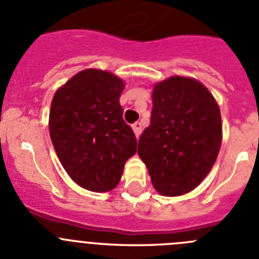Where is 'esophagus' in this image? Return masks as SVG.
I'll list each match as a JSON object with an SVG mask.
<instances>
[{"label":"esophagus","instance_id":"1","mask_svg":"<svg viewBox=\"0 0 259 259\" xmlns=\"http://www.w3.org/2000/svg\"><path fill=\"white\" fill-rule=\"evenodd\" d=\"M133 130H134V134H136L137 138H139L141 133H142V125H141V122L134 123V125H133Z\"/></svg>","mask_w":259,"mask_h":259}]
</instances>
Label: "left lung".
Wrapping results in <instances>:
<instances>
[{
    "label": "left lung",
    "instance_id": "left-lung-1",
    "mask_svg": "<svg viewBox=\"0 0 259 259\" xmlns=\"http://www.w3.org/2000/svg\"><path fill=\"white\" fill-rule=\"evenodd\" d=\"M222 134L219 105L199 80L175 75L156 83L151 123L138 143L154 188L167 197L192 192L215 164Z\"/></svg>",
    "mask_w": 259,
    "mask_h": 259
}]
</instances>
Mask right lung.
I'll use <instances>...</instances> for the list:
<instances>
[{"instance_id":"right-lung-1","label":"right lung","mask_w":259,"mask_h":259,"mask_svg":"<svg viewBox=\"0 0 259 259\" xmlns=\"http://www.w3.org/2000/svg\"><path fill=\"white\" fill-rule=\"evenodd\" d=\"M125 83L109 71L86 69L56 91L49 112V134L62 167L90 192L116 188L137 139L122 118Z\"/></svg>"}]
</instances>
